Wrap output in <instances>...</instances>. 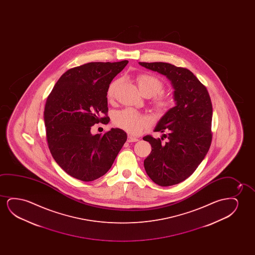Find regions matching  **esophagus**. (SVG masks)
Listing matches in <instances>:
<instances>
[{"label": "esophagus", "mask_w": 255, "mask_h": 255, "mask_svg": "<svg viewBox=\"0 0 255 255\" xmlns=\"http://www.w3.org/2000/svg\"><path fill=\"white\" fill-rule=\"evenodd\" d=\"M136 141H138V138L136 137V136H131V135H129L128 136V142H136Z\"/></svg>", "instance_id": "1"}]
</instances>
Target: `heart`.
<instances>
[{"label":"heart","mask_w":255,"mask_h":255,"mask_svg":"<svg viewBox=\"0 0 255 255\" xmlns=\"http://www.w3.org/2000/svg\"><path fill=\"white\" fill-rule=\"evenodd\" d=\"M136 83L140 91L146 97H152V104L155 111L163 114L169 111L172 105L171 98L162 93L164 91V82L159 77L151 73H141L136 77ZM120 80L116 79L109 85L107 97L109 100L115 98ZM113 121L116 126L132 134H137L148 125L146 117L133 109H125L116 112Z\"/></svg>","instance_id":"b5f03b06"}]
</instances>
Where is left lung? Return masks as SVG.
Wrapping results in <instances>:
<instances>
[{
  "label": "left lung",
  "instance_id": "obj_1",
  "mask_svg": "<svg viewBox=\"0 0 255 255\" xmlns=\"http://www.w3.org/2000/svg\"><path fill=\"white\" fill-rule=\"evenodd\" d=\"M164 75L174 87L176 106L159 120L155 131L166 132L162 138L151 135L143 139L151 145L143 161L150 179L160 186L177 185L195 171L209 150L212 139L213 105L206 86L192 71L171 63H139Z\"/></svg>",
  "mask_w": 255,
  "mask_h": 255
}]
</instances>
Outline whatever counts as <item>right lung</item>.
Instances as JSON below:
<instances>
[{
  "label": "right lung",
  "instance_id": "add662e5",
  "mask_svg": "<svg viewBox=\"0 0 255 255\" xmlns=\"http://www.w3.org/2000/svg\"><path fill=\"white\" fill-rule=\"evenodd\" d=\"M127 63V60L94 62L70 69L47 98L48 146L60 167L73 178L88 182L104 176L126 143L127 135L123 129L92 135L91 129L96 124L110 121L109 85Z\"/></svg>",
  "mask_w": 255,
  "mask_h": 255
}]
</instances>
